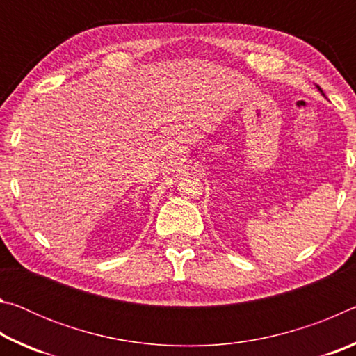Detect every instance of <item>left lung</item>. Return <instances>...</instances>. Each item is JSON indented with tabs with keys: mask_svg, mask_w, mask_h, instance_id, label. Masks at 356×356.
<instances>
[{
	"mask_svg": "<svg viewBox=\"0 0 356 356\" xmlns=\"http://www.w3.org/2000/svg\"><path fill=\"white\" fill-rule=\"evenodd\" d=\"M317 88H318V86H317ZM318 91H322V89H321V88H318Z\"/></svg>",
	"mask_w": 356,
	"mask_h": 356,
	"instance_id": "8db88e82",
	"label": "left lung"
}]
</instances>
